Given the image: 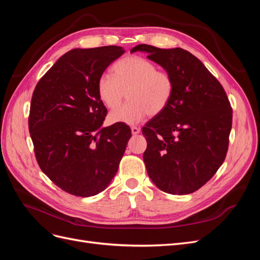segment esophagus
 <instances>
[{
  "instance_id": "esophagus-1",
  "label": "esophagus",
  "mask_w": 260,
  "mask_h": 260,
  "mask_svg": "<svg viewBox=\"0 0 260 260\" xmlns=\"http://www.w3.org/2000/svg\"><path fill=\"white\" fill-rule=\"evenodd\" d=\"M131 132H132L133 136H137V135H139V133L141 132V129L138 128V127H135V125H133V127H131Z\"/></svg>"
}]
</instances>
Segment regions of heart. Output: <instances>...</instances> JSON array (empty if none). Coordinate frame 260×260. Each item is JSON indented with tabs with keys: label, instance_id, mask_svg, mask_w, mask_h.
I'll use <instances>...</instances> for the list:
<instances>
[{
	"label": "heart",
	"instance_id": "1",
	"mask_svg": "<svg viewBox=\"0 0 260 260\" xmlns=\"http://www.w3.org/2000/svg\"><path fill=\"white\" fill-rule=\"evenodd\" d=\"M113 78L102 76L98 94L102 103L114 109L121 104L127 92L128 103L113 111L108 119L113 123L135 124L147 115L155 116L167 107L174 93V79L167 72L157 70L154 62L131 55L112 67Z\"/></svg>",
	"mask_w": 260,
	"mask_h": 260
}]
</instances>
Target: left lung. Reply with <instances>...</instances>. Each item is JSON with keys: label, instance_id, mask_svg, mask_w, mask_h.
<instances>
[{"label": "left lung", "instance_id": "1", "mask_svg": "<svg viewBox=\"0 0 260 260\" xmlns=\"http://www.w3.org/2000/svg\"><path fill=\"white\" fill-rule=\"evenodd\" d=\"M174 79L167 107L142 129L148 177L169 194H190L221 166L229 146L232 108L222 85L193 54L181 48L139 44Z\"/></svg>", "mask_w": 260, "mask_h": 260}]
</instances>
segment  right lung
<instances>
[{
	"instance_id": "right-lung-1",
	"label": "right lung",
	"mask_w": 260,
	"mask_h": 260,
	"mask_svg": "<svg viewBox=\"0 0 260 260\" xmlns=\"http://www.w3.org/2000/svg\"><path fill=\"white\" fill-rule=\"evenodd\" d=\"M121 46L74 49L38 82L29 132L41 170L62 191L89 198L104 191L117 174L131 138L125 123L102 127L107 109L98 94L105 69Z\"/></svg>"
}]
</instances>
